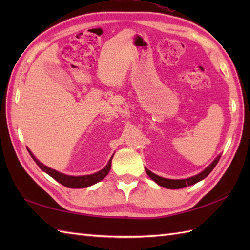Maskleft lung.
<instances>
[{
  "instance_id": "obj_1",
  "label": "left lung",
  "mask_w": 250,
  "mask_h": 250,
  "mask_svg": "<svg viewBox=\"0 0 250 250\" xmlns=\"http://www.w3.org/2000/svg\"><path fill=\"white\" fill-rule=\"evenodd\" d=\"M220 157H221V153H220V155L217 156L215 160L211 162L209 166L204 169L203 172L199 173L198 175H194V176H192V177H188V178H185V179L164 178V177H161V176H158V175H156L155 173L150 172L148 168H145V169H146V173H147L148 176H149L156 184H158L159 186H161V187H164L167 189H182V188H185V187H188V186L199 183L200 180L204 179L205 177L208 176V174L211 171H213L214 167L217 166V163H218Z\"/></svg>"
}]
</instances>
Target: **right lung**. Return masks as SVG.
<instances>
[{
	"label": "right lung",
	"mask_w": 250,
	"mask_h": 250,
	"mask_svg": "<svg viewBox=\"0 0 250 250\" xmlns=\"http://www.w3.org/2000/svg\"><path fill=\"white\" fill-rule=\"evenodd\" d=\"M26 149H28L30 156L35 161L37 166L40 167L42 171L48 174L49 176H51L52 178L56 179L58 183H60L63 186H65V187H67V188H73V189L87 188V187H90V186L99 183L100 180H102L106 176V175L108 174L110 167H111V159H113V157H114V155L111 156L108 163L106 164V167H103L102 169H100V171L97 172V173L90 174V175H83V176H71V175L63 174L61 172L56 171V169H54V168H50L48 167H46L45 164H43L41 161L37 160L35 156L31 152L29 148H26Z\"/></svg>",
	"instance_id": "right-lung-1"
}]
</instances>
